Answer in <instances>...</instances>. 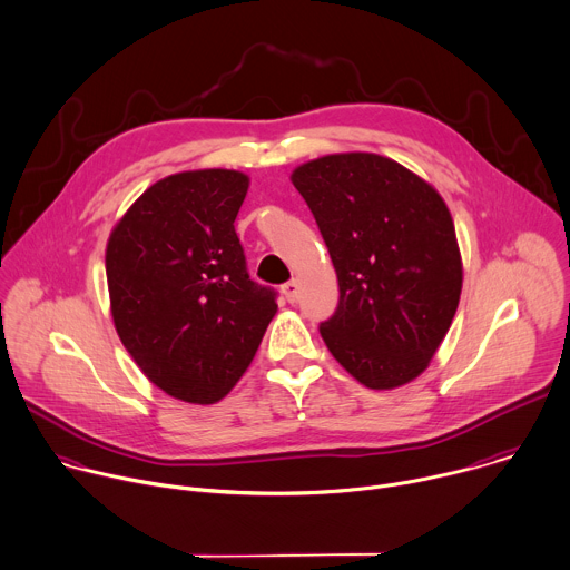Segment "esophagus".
Here are the masks:
<instances>
[{
	"label": "esophagus",
	"mask_w": 570,
	"mask_h": 570,
	"mask_svg": "<svg viewBox=\"0 0 570 570\" xmlns=\"http://www.w3.org/2000/svg\"><path fill=\"white\" fill-rule=\"evenodd\" d=\"M298 289H301L298 281H287V283L283 285V294H285V298H287L289 303H294V301L298 298Z\"/></svg>",
	"instance_id": "esophagus-1"
}]
</instances>
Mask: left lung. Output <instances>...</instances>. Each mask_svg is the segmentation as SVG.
<instances>
[{
	"label": "left lung",
	"instance_id": "1",
	"mask_svg": "<svg viewBox=\"0 0 570 570\" xmlns=\"http://www.w3.org/2000/svg\"><path fill=\"white\" fill-rule=\"evenodd\" d=\"M292 184L338 278V305L318 325L327 351L368 389L415 380L461 301L463 263L446 204L424 179L373 153L307 161Z\"/></svg>",
	"mask_w": 570,
	"mask_h": 570
}]
</instances>
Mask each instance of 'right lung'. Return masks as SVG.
<instances>
[{
	"label": "right lung",
	"instance_id": "1",
	"mask_svg": "<svg viewBox=\"0 0 570 570\" xmlns=\"http://www.w3.org/2000/svg\"><path fill=\"white\" fill-rule=\"evenodd\" d=\"M249 177L188 170L153 184L105 252L111 318L144 375L168 395L213 404L249 368L276 292L249 278L236 217Z\"/></svg>",
	"mask_w": 570,
	"mask_h": 570
}]
</instances>
